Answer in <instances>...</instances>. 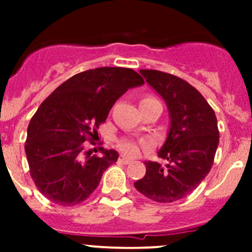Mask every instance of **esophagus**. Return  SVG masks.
Masks as SVG:
<instances>
[{
    "label": "esophagus",
    "mask_w": 252,
    "mask_h": 252,
    "mask_svg": "<svg viewBox=\"0 0 252 252\" xmlns=\"http://www.w3.org/2000/svg\"><path fill=\"white\" fill-rule=\"evenodd\" d=\"M119 161L121 162V164H128V162H131V159H128V158L121 155V157L119 158Z\"/></svg>",
    "instance_id": "1"
}]
</instances>
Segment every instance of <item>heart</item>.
Masks as SVG:
<instances>
[{
    "label": "heart",
    "instance_id": "obj_1",
    "mask_svg": "<svg viewBox=\"0 0 252 252\" xmlns=\"http://www.w3.org/2000/svg\"><path fill=\"white\" fill-rule=\"evenodd\" d=\"M148 99H155L153 97H145L142 101ZM151 146V141L149 139H132V137H122L117 141V148L127 157H136L141 149H148Z\"/></svg>",
    "mask_w": 252,
    "mask_h": 252
}]
</instances>
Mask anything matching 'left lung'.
Instances as JSON below:
<instances>
[{
	"mask_svg": "<svg viewBox=\"0 0 252 252\" xmlns=\"http://www.w3.org/2000/svg\"><path fill=\"white\" fill-rule=\"evenodd\" d=\"M140 73L165 101L170 125L158 151L168 164L145 161V177L133 186L151 201L171 203L192 193L212 168L220 142L217 119L203 95L182 78L154 69Z\"/></svg>",
	"mask_w": 252,
	"mask_h": 252,
	"instance_id": "1",
	"label": "left lung"
}]
</instances>
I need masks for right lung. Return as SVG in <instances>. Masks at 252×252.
<instances>
[{"label": "right lung", "instance_id": "obj_1", "mask_svg": "<svg viewBox=\"0 0 252 252\" xmlns=\"http://www.w3.org/2000/svg\"><path fill=\"white\" fill-rule=\"evenodd\" d=\"M141 84L132 69L102 66L73 75L40 104L29 124L25 153L31 178L49 201L70 207L94 192L119 153L98 148L101 155H92L83 142L98 136L115 102Z\"/></svg>", "mask_w": 252, "mask_h": 252}]
</instances>
